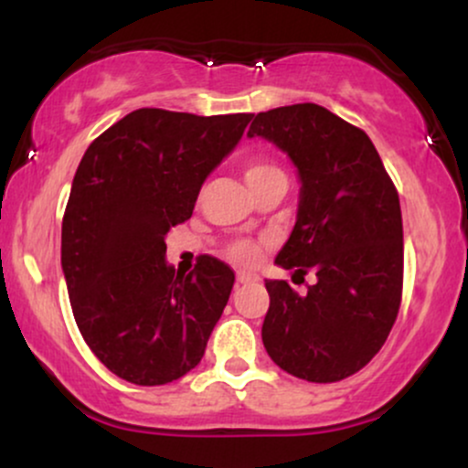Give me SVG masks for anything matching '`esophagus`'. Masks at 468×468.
<instances>
[{
    "instance_id": "obj_1",
    "label": "esophagus",
    "mask_w": 468,
    "mask_h": 468,
    "mask_svg": "<svg viewBox=\"0 0 468 468\" xmlns=\"http://www.w3.org/2000/svg\"><path fill=\"white\" fill-rule=\"evenodd\" d=\"M255 282H260V275H255V272H246V271L238 272V283H241V286H246V283H255Z\"/></svg>"
}]
</instances>
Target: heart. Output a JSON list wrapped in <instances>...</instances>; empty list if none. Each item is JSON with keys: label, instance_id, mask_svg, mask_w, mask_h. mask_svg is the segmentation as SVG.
Returning <instances> with one entry per match:
<instances>
[{"label": "heart", "instance_id": "b5f03b06", "mask_svg": "<svg viewBox=\"0 0 468 468\" xmlns=\"http://www.w3.org/2000/svg\"><path fill=\"white\" fill-rule=\"evenodd\" d=\"M275 174H282V169L272 163L250 160V163L244 165V178L249 182V186L257 185L260 180H264L268 176H275ZM229 257L233 261H238V264H255V261L261 257V246L250 239L233 241V244L229 246Z\"/></svg>", "mask_w": 468, "mask_h": 468}]
</instances>
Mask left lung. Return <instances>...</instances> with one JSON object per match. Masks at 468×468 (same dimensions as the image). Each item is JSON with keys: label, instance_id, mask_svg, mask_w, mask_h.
I'll return each mask as SVG.
<instances>
[{"label": "left lung", "instance_id": "1", "mask_svg": "<svg viewBox=\"0 0 468 468\" xmlns=\"http://www.w3.org/2000/svg\"><path fill=\"white\" fill-rule=\"evenodd\" d=\"M249 136L268 138L297 165V224L275 261L294 275H316L305 294L268 279L261 341L283 372L336 383L372 361L399 316V191L367 133L321 105L260 112Z\"/></svg>", "mask_w": 468, "mask_h": 468}]
</instances>
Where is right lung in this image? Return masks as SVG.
<instances>
[{
  "label": "right lung",
  "mask_w": 468,
  "mask_h": 468,
  "mask_svg": "<svg viewBox=\"0 0 468 468\" xmlns=\"http://www.w3.org/2000/svg\"><path fill=\"white\" fill-rule=\"evenodd\" d=\"M252 114L143 107L90 144L63 213L61 266L80 335L112 374L154 388L202 361L235 272L207 255L189 275L165 235L191 218L202 182Z\"/></svg>",
  "instance_id": "1"
}]
</instances>
